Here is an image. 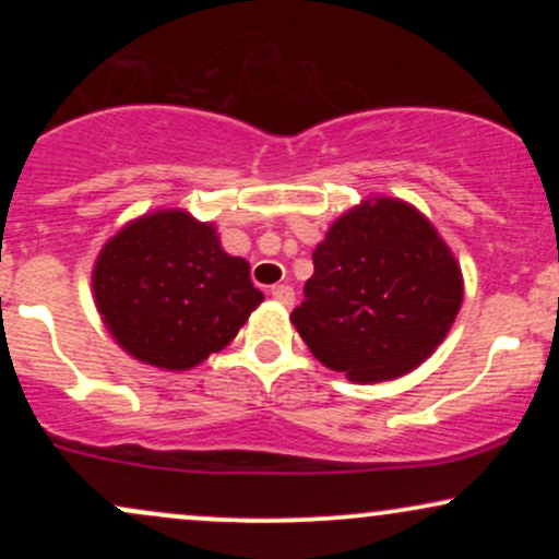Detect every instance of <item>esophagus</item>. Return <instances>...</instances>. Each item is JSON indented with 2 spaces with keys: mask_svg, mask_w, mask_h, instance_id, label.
I'll list each match as a JSON object with an SVG mask.
<instances>
[{
  "mask_svg": "<svg viewBox=\"0 0 559 559\" xmlns=\"http://www.w3.org/2000/svg\"><path fill=\"white\" fill-rule=\"evenodd\" d=\"M271 294H273L275 301H281V305H286V307L294 305V288L292 286L278 284V286L271 288Z\"/></svg>",
  "mask_w": 559,
  "mask_h": 559,
  "instance_id": "34e87169",
  "label": "esophagus"
}]
</instances>
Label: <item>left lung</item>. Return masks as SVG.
Segmentation results:
<instances>
[{
	"label": "left lung",
	"mask_w": 559,
	"mask_h": 559,
	"mask_svg": "<svg viewBox=\"0 0 559 559\" xmlns=\"http://www.w3.org/2000/svg\"><path fill=\"white\" fill-rule=\"evenodd\" d=\"M294 329L325 368L355 383L394 381L447 338L463 271L433 223L394 197L362 199L312 252Z\"/></svg>",
	"instance_id": "left-lung-1"
}]
</instances>
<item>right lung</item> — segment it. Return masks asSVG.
<instances>
[{"mask_svg": "<svg viewBox=\"0 0 559 559\" xmlns=\"http://www.w3.org/2000/svg\"><path fill=\"white\" fill-rule=\"evenodd\" d=\"M92 292L120 349L163 370H191L226 349L265 299L213 223L178 207L126 223L94 262Z\"/></svg>", "mask_w": 559, "mask_h": 559, "instance_id": "obj_1", "label": "right lung"}]
</instances>
